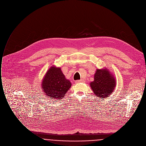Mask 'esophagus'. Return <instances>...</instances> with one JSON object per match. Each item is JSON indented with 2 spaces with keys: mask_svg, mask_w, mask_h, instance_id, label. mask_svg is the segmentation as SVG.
Returning a JSON list of instances; mask_svg holds the SVG:
<instances>
[{
  "mask_svg": "<svg viewBox=\"0 0 146 146\" xmlns=\"http://www.w3.org/2000/svg\"><path fill=\"white\" fill-rule=\"evenodd\" d=\"M85 81L83 80V79H80V80H76V83H84Z\"/></svg>",
  "mask_w": 146,
  "mask_h": 146,
  "instance_id": "obj_1",
  "label": "esophagus"
}]
</instances>
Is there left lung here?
<instances>
[{"label":"left lung","instance_id":"8db88e82","mask_svg":"<svg viewBox=\"0 0 146 146\" xmlns=\"http://www.w3.org/2000/svg\"><path fill=\"white\" fill-rule=\"evenodd\" d=\"M116 81L114 75L106 68L97 69L94 75V80L90 86L95 95L103 99L109 97L114 92Z\"/></svg>","mask_w":146,"mask_h":146}]
</instances>
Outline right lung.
I'll return each instance as SVG.
<instances>
[{"instance_id":"add662e5","label":"right lung","mask_w":146,"mask_h":146,"mask_svg":"<svg viewBox=\"0 0 146 146\" xmlns=\"http://www.w3.org/2000/svg\"><path fill=\"white\" fill-rule=\"evenodd\" d=\"M41 86L43 92L50 100H60L70 88L71 83L60 67L52 66L46 72Z\"/></svg>"}]
</instances>
